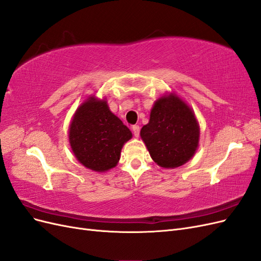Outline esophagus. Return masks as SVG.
<instances>
[{
	"label": "esophagus",
	"instance_id": "esophagus-1",
	"mask_svg": "<svg viewBox=\"0 0 261 261\" xmlns=\"http://www.w3.org/2000/svg\"><path fill=\"white\" fill-rule=\"evenodd\" d=\"M132 129H133L134 136H135V137H138V136H139V132H140L139 126H138V125H133V126H132Z\"/></svg>",
	"mask_w": 261,
	"mask_h": 261
}]
</instances>
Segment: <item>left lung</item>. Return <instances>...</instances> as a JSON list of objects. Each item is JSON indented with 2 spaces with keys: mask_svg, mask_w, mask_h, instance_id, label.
Returning a JSON list of instances; mask_svg holds the SVG:
<instances>
[{
  "mask_svg": "<svg viewBox=\"0 0 261 261\" xmlns=\"http://www.w3.org/2000/svg\"><path fill=\"white\" fill-rule=\"evenodd\" d=\"M199 134L192 108L175 93H170L154 102L140 137L158 165L174 169L192 159L198 148Z\"/></svg>",
  "mask_w": 261,
  "mask_h": 261,
  "instance_id": "8db88e82",
  "label": "left lung"
}]
</instances>
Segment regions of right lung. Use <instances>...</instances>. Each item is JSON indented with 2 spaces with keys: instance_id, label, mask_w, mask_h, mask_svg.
<instances>
[{
  "instance_id": "1",
  "label": "right lung",
  "mask_w": 261,
  "mask_h": 261,
  "mask_svg": "<svg viewBox=\"0 0 261 261\" xmlns=\"http://www.w3.org/2000/svg\"><path fill=\"white\" fill-rule=\"evenodd\" d=\"M68 138L76 159L84 167L106 172L117 164L132 132L110 111L106 99L92 96L76 110Z\"/></svg>"
}]
</instances>
